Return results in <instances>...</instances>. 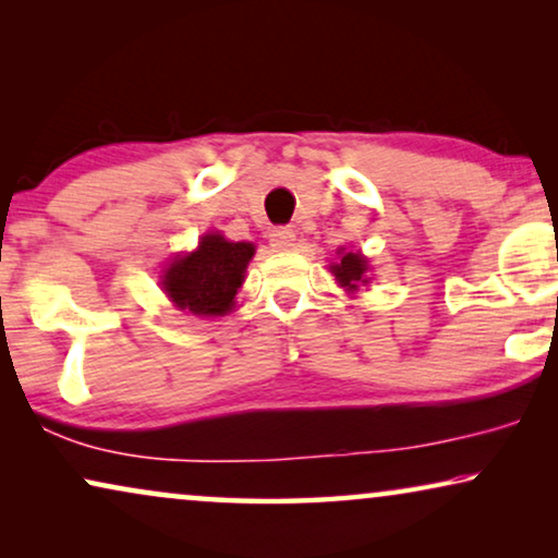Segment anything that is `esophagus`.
Listing matches in <instances>:
<instances>
[{
    "label": "esophagus",
    "mask_w": 558,
    "mask_h": 558,
    "mask_svg": "<svg viewBox=\"0 0 558 558\" xmlns=\"http://www.w3.org/2000/svg\"><path fill=\"white\" fill-rule=\"evenodd\" d=\"M269 241H271L274 248L289 251V248L294 246L296 235H294V231H292V228H289V226H279V228H274V231L269 233Z\"/></svg>",
    "instance_id": "esophagus-1"
}]
</instances>
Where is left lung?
Returning <instances> with one entry per match:
<instances>
[{
    "instance_id": "8db88e82",
    "label": "left lung",
    "mask_w": 558,
    "mask_h": 558,
    "mask_svg": "<svg viewBox=\"0 0 558 558\" xmlns=\"http://www.w3.org/2000/svg\"><path fill=\"white\" fill-rule=\"evenodd\" d=\"M365 269H368V262L361 254H345L340 258V264L332 266L335 279L340 281L342 287L355 289L357 284H365Z\"/></svg>"
}]
</instances>
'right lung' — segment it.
I'll use <instances>...</instances> for the list:
<instances>
[{"mask_svg":"<svg viewBox=\"0 0 558 558\" xmlns=\"http://www.w3.org/2000/svg\"><path fill=\"white\" fill-rule=\"evenodd\" d=\"M254 251V243H231L220 233L203 235L197 251L178 256L165 271V292L180 310L193 315H226Z\"/></svg>","mask_w":558,"mask_h":558,"instance_id":"right-lung-1","label":"right lung"}]
</instances>
